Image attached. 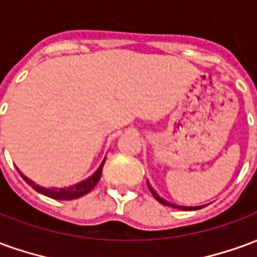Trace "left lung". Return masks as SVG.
I'll return each instance as SVG.
<instances>
[{"label": "left lung", "mask_w": 257, "mask_h": 257, "mask_svg": "<svg viewBox=\"0 0 257 257\" xmlns=\"http://www.w3.org/2000/svg\"><path fill=\"white\" fill-rule=\"evenodd\" d=\"M147 186H149V189H150L151 194L154 195V198L158 201V202H161L162 205H167V206H172V208H178V209H183V210H194V209H201L202 206H178V205H173V204H169V202H167V201H164L162 198H160L158 195H157V193L154 191V190L151 189V186L149 183H147Z\"/></svg>", "instance_id": "left-lung-1"}]
</instances>
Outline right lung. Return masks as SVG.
Masks as SVG:
<instances>
[{"mask_svg": "<svg viewBox=\"0 0 257 257\" xmlns=\"http://www.w3.org/2000/svg\"><path fill=\"white\" fill-rule=\"evenodd\" d=\"M104 162H106V158L103 160V162L100 164V167L99 169L96 171L89 179H86L84 182H81L78 184H74V186H70L67 189H44V187H40V186H37L34 184V182H31L30 179H27L23 175V173L18 171L20 173V176L25 179L26 183L30 184L33 189L38 191V193L44 194V195H47L49 198H53V199H75V198H79V197H82L85 194H88L89 191H92V189L95 187L97 182L100 180V176H101V171H103V165H104Z\"/></svg>", "mask_w": 257, "mask_h": 257, "instance_id": "add662e5", "label": "right lung"}]
</instances>
